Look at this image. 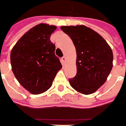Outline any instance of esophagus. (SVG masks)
Returning a JSON list of instances; mask_svg holds the SVG:
<instances>
[{"label": "esophagus", "instance_id": "34e87169", "mask_svg": "<svg viewBox=\"0 0 126 126\" xmlns=\"http://www.w3.org/2000/svg\"><path fill=\"white\" fill-rule=\"evenodd\" d=\"M65 62H66V57H65V56H63V57L62 58V62L63 64H64Z\"/></svg>", "mask_w": 126, "mask_h": 126}]
</instances>
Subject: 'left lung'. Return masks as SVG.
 <instances>
[{
  "label": "left lung",
  "instance_id": "1",
  "mask_svg": "<svg viewBox=\"0 0 126 126\" xmlns=\"http://www.w3.org/2000/svg\"><path fill=\"white\" fill-rule=\"evenodd\" d=\"M61 30L73 40L77 52V73L69 79L79 93H94L106 82L113 68V51L98 33L83 25L62 26Z\"/></svg>",
  "mask_w": 126,
  "mask_h": 126
}]
</instances>
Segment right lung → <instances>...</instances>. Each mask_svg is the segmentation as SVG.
<instances>
[{
    "label": "right lung",
    "instance_id": "right-lung-1",
    "mask_svg": "<svg viewBox=\"0 0 126 126\" xmlns=\"http://www.w3.org/2000/svg\"><path fill=\"white\" fill-rule=\"evenodd\" d=\"M57 26L41 23L19 39L11 49V69L22 87L32 94L46 92L62 67L50 41Z\"/></svg>",
    "mask_w": 126,
    "mask_h": 126
}]
</instances>
